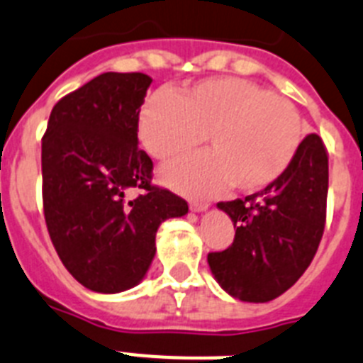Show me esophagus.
<instances>
[{"label":"esophagus","instance_id":"1","mask_svg":"<svg viewBox=\"0 0 363 363\" xmlns=\"http://www.w3.org/2000/svg\"><path fill=\"white\" fill-rule=\"evenodd\" d=\"M190 210L191 212H206L208 210V203H203V201H191L190 203Z\"/></svg>","mask_w":363,"mask_h":363}]
</instances>
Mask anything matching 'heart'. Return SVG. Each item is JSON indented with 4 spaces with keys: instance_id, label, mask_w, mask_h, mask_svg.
Masks as SVG:
<instances>
[{
    "instance_id": "obj_1",
    "label": "heart",
    "mask_w": 363,
    "mask_h": 363,
    "mask_svg": "<svg viewBox=\"0 0 363 363\" xmlns=\"http://www.w3.org/2000/svg\"><path fill=\"white\" fill-rule=\"evenodd\" d=\"M296 106L242 78H210L179 94H151L138 115V140L151 157L175 160L204 137L208 153L164 168L168 186L216 195L234 186L259 191L283 177L303 143Z\"/></svg>"
}]
</instances>
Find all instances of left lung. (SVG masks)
<instances>
[{
  "mask_svg": "<svg viewBox=\"0 0 363 363\" xmlns=\"http://www.w3.org/2000/svg\"><path fill=\"white\" fill-rule=\"evenodd\" d=\"M329 157L316 133L303 138L291 168L269 188L217 203L234 242L208 254L216 281L232 298L267 303L289 291L313 261L325 228Z\"/></svg>",
  "mask_w": 363,
  "mask_h": 363,
  "instance_id": "8db88e82",
  "label": "left lung"
}]
</instances>
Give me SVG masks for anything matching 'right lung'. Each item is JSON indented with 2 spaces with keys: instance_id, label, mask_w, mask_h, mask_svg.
Returning <instances> with one entry per match:
<instances>
[{
  "instance_id": "right-lung-1",
  "label": "right lung",
  "mask_w": 363,
  "mask_h": 363,
  "mask_svg": "<svg viewBox=\"0 0 363 363\" xmlns=\"http://www.w3.org/2000/svg\"><path fill=\"white\" fill-rule=\"evenodd\" d=\"M150 84L144 72H104L52 107L42 138L50 241L71 276L100 294L143 281L160 223L188 213L184 199L150 184L153 162L138 150ZM133 187L143 194L128 200Z\"/></svg>"
}]
</instances>
